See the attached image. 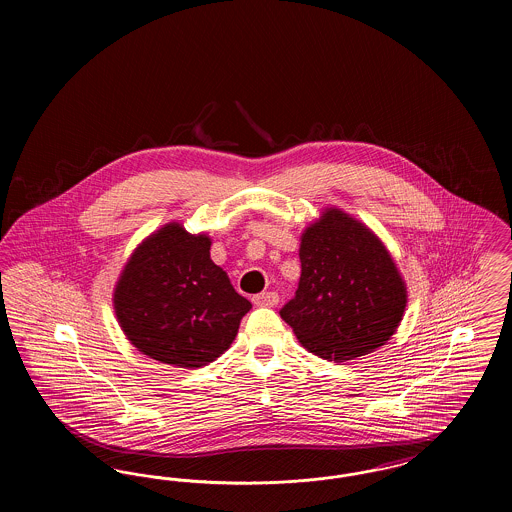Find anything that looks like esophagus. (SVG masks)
<instances>
[{"instance_id":"obj_1","label":"esophagus","mask_w":512,"mask_h":512,"mask_svg":"<svg viewBox=\"0 0 512 512\" xmlns=\"http://www.w3.org/2000/svg\"><path fill=\"white\" fill-rule=\"evenodd\" d=\"M278 301H280V297H278V293L276 292L257 293V295L253 297V303H255L257 307H274V305H278Z\"/></svg>"}]
</instances>
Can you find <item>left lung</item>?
I'll list each match as a JSON object with an SVG mask.
<instances>
[{"label":"left lung","instance_id":"obj_1","mask_svg":"<svg viewBox=\"0 0 512 512\" xmlns=\"http://www.w3.org/2000/svg\"><path fill=\"white\" fill-rule=\"evenodd\" d=\"M299 261L297 292L280 317L307 351L345 363L395 334L407 286L386 245L363 222L326 209L301 234Z\"/></svg>","mask_w":512,"mask_h":512}]
</instances>
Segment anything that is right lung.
I'll list each match as a JSON object with an SVG mask.
<instances>
[{
  "instance_id": "1",
  "label": "right lung",
  "mask_w": 512,
  "mask_h": 512,
  "mask_svg": "<svg viewBox=\"0 0 512 512\" xmlns=\"http://www.w3.org/2000/svg\"><path fill=\"white\" fill-rule=\"evenodd\" d=\"M211 238L169 222L134 249L115 286V313L128 341L180 368L213 363L236 338L251 303L211 261Z\"/></svg>"
}]
</instances>
